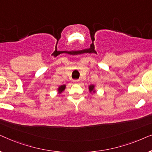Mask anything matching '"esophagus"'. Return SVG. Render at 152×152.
Wrapping results in <instances>:
<instances>
[{
    "mask_svg": "<svg viewBox=\"0 0 152 152\" xmlns=\"http://www.w3.org/2000/svg\"><path fill=\"white\" fill-rule=\"evenodd\" d=\"M74 82L75 83V84H77V83L80 82V80H74Z\"/></svg>",
    "mask_w": 152,
    "mask_h": 152,
    "instance_id": "esophagus-1",
    "label": "esophagus"
}]
</instances>
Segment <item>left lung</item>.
<instances>
[{"label": "left lung", "mask_w": 152, "mask_h": 152, "mask_svg": "<svg viewBox=\"0 0 152 152\" xmlns=\"http://www.w3.org/2000/svg\"><path fill=\"white\" fill-rule=\"evenodd\" d=\"M88 91L89 93H91V94H93V93H95V86L94 84H91L88 86Z\"/></svg>", "instance_id": "8db88e82"}]
</instances>
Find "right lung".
I'll return each mask as SVG.
<instances>
[{
	"label": "right lung",
	"instance_id": "obj_1",
	"mask_svg": "<svg viewBox=\"0 0 152 152\" xmlns=\"http://www.w3.org/2000/svg\"><path fill=\"white\" fill-rule=\"evenodd\" d=\"M66 87V84L61 85V86H59V87H58V88H57V93H58V94H59V95L61 94V93H63L64 91H65Z\"/></svg>",
	"mask_w": 152,
	"mask_h": 152
}]
</instances>
